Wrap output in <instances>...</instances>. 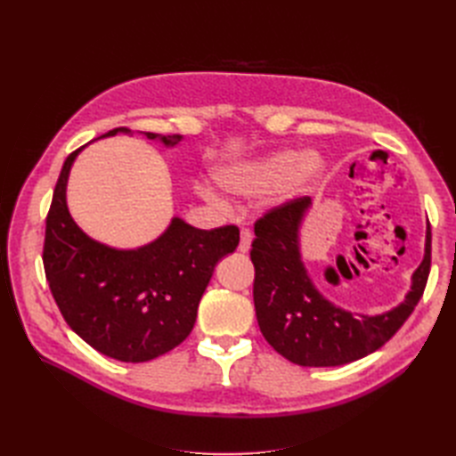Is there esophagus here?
Returning <instances> with one entry per match:
<instances>
[{
    "label": "esophagus",
    "instance_id": "34e87169",
    "mask_svg": "<svg viewBox=\"0 0 456 456\" xmlns=\"http://www.w3.org/2000/svg\"><path fill=\"white\" fill-rule=\"evenodd\" d=\"M251 243H253V233H251L249 230L243 228L241 233H240V247H238V251H240V253H249Z\"/></svg>",
    "mask_w": 456,
    "mask_h": 456
}]
</instances>
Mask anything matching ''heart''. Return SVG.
I'll list each match as a JSON object with an SVG mask.
<instances>
[{"label": "heart", "instance_id": "1", "mask_svg": "<svg viewBox=\"0 0 456 456\" xmlns=\"http://www.w3.org/2000/svg\"><path fill=\"white\" fill-rule=\"evenodd\" d=\"M323 169L325 161L314 150L300 154L295 150H278L255 161L228 165L218 171V181L238 196H258L275 190L281 200H291L306 191L323 175ZM198 191L207 201L223 203L211 186L200 184Z\"/></svg>", "mask_w": 456, "mask_h": 456}]
</instances>
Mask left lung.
Masks as SVG:
<instances>
[{
	"label": "left lung",
	"instance_id": "obj_1",
	"mask_svg": "<svg viewBox=\"0 0 456 456\" xmlns=\"http://www.w3.org/2000/svg\"><path fill=\"white\" fill-rule=\"evenodd\" d=\"M310 209L312 198H300L255 224L251 260L256 322L270 346L285 360L302 367H337L379 350L415 310L430 273L432 232L428 224L424 258L411 275L403 302L375 315L354 314L320 293L302 260L300 230Z\"/></svg>",
	"mask_w": 456,
	"mask_h": 456
}]
</instances>
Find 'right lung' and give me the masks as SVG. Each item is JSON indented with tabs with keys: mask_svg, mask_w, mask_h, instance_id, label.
<instances>
[{
	"mask_svg": "<svg viewBox=\"0 0 456 456\" xmlns=\"http://www.w3.org/2000/svg\"><path fill=\"white\" fill-rule=\"evenodd\" d=\"M114 129L99 139L129 134ZM175 148L183 134L142 133ZM79 150L66 158L45 226L44 266L66 323L112 360L142 363L176 348L194 329L218 260L236 251L240 230H200L173 216L161 236L136 249L89 238L68 209L66 188Z\"/></svg>",
	"mask_w": 456,
	"mask_h": 456,
	"instance_id": "right-lung-1",
	"label": "right lung"
}]
</instances>
